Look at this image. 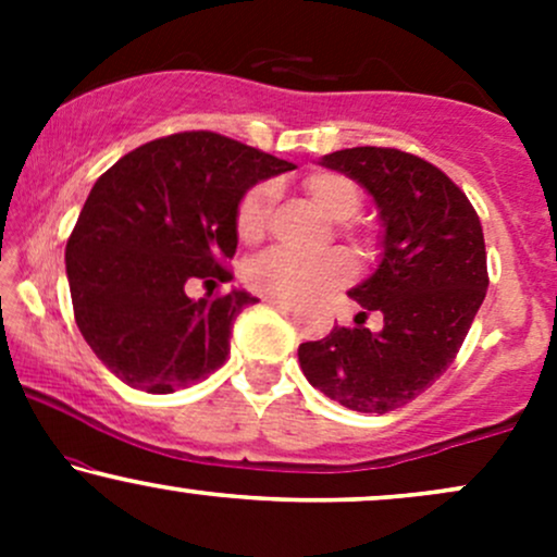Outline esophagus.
I'll list each match as a JSON object with an SVG mask.
<instances>
[{"label":"esophagus","instance_id":"esophagus-1","mask_svg":"<svg viewBox=\"0 0 557 557\" xmlns=\"http://www.w3.org/2000/svg\"><path fill=\"white\" fill-rule=\"evenodd\" d=\"M267 306H272V309H280V311H293V304L290 300H277V298H267L264 300Z\"/></svg>","mask_w":557,"mask_h":557}]
</instances>
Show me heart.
Returning <instances> with one entry per match:
<instances>
[{"label":"heart","mask_w":557,"mask_h":557,"mask_svg":"<svg viewBox=\"0 0 557 557\" xmlns=\"http://www.w3.org/2000/svg\"><path fill=\"white\" fill-rule=\"evenodd\" d=\"M304 190L327 220L341 222V233L345 238L354 240L359 248H367L359 233L348 225V220H354L361 212L359 185L343 172L317 170L304 177ZM272 198V185H257L240 198L238 212H235V233L240 240L257 243L264 235ZM350 272H354L350 259L341 251L322 253V257H296V253L272 248L248 264L246 285L264 298L298 304V300H311L332 290V287L343 285L350 277Z\"/></svg>","instance_id":"obj_1"}]
</instances>
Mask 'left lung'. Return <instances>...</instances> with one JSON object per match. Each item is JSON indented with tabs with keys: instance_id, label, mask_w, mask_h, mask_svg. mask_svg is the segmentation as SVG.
Listing matches in <instances>:
<instances>
[{
	"instance_id": "obj_1",
	"label": "left lung",
	"mask_w": 557,
	"mask_h": 557,
	"mask_svg": "<svg viewBox=\"0 0 557 557\" xmlns=\"http://www.w3.org/2000/svg\"><path fill=\"white\" fill-rule=\"evenodd\" d=\"M319 164L369 190L385 233L374 274L348 293L363 309L356 324L300 343L298 363L350 411H395L450 367L487 296L482 222L443 170L400 149L356 146ZM372 310L380 333L362 324Z\"/></svg>"
}]
</instances>
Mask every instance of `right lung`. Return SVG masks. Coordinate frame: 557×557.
Instances as JSON below:
<instances>
[{"instance_id":"right-lung-1","label":"right lung","mask_w":557,"mask_h":557,"mask_svg":"<svg viewBox=\"0 0 557 557\" xmlns=\"http://www.w3.org/2000/svg\"><path fill=\"white\" fill-rule=\"evenodd\" d=\"M293 170L212 131L149 140L114 162L83 203L65 248L75 324L125 385L168 395L196 385L230 354L246 290L188 298L190 280L230 283L235 212L259 181Z\"/></svg>"}]
</instances>
